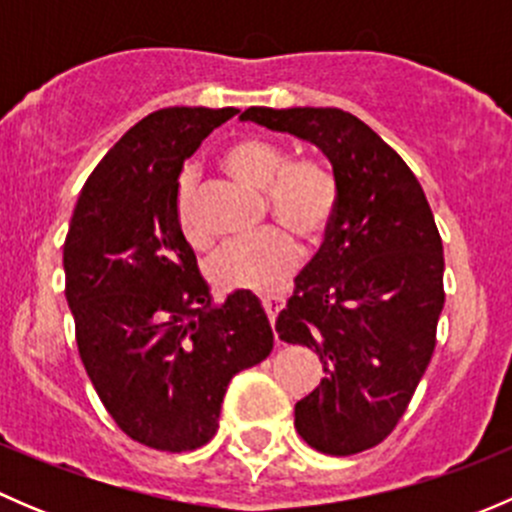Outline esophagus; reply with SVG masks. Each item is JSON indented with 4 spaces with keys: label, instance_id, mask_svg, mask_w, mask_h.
Here are the masks:
<instances>
[{
    "label": "esophagus",
    "instance_id": "obj_1",
    "mask_svg": "<svg viewBox=\"0 0 512 512\" xmlns=\"http://www.w3.org/2000/svg\"><path fill=\"white\" fill-rule=\"evenodd\" d=\"M262 307H265L270 324H275L277 314H280V309L285 307V299H282V297H272V294H267V297H262Z\"/></svg>",
    "mask_w": 512,
    "mask_h": 512
}]
</instances>
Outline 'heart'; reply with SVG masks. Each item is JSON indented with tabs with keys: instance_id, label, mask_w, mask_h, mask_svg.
Segmentation results:
<instances>
[{
	"instance_id": "heart-1",
	"label": "heart",
	"mask_w": 512,
	"mask_h": 512,
	"mask_svg": "<svg viewBox=\"0 0 512 512\" xmlns=\"http://www.w3.org/2000/svg\"><path fill=\"white\" fill-rule=\"evenodd\" d=\"M223 168L252 190H265L272 218L307 245H319L334 223L339 205L337 178L319 160H285L282 151L260 138H240L223 151ZM175 225L193 247L208 245L195 210V173L185 168L175 183ZM297 265V242L285 230H262L227 242L210 260V280L220 289L277 292Z\"/></svg>"
}]
</instances>
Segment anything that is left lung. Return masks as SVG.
<instances>
[{"label":"left lung","instance_id":"1","mask_svg":"<svg viewBox=\"0 0 512 512\" xmlns=\"http://www.w3.org/2000/svg\"><path fill=\"white\" fill-rule=\"evenodd\" d=\"M240 118L317 146L339 185L334 223L275 324L324 369L294 406V428L329 456L379 446L431 361L446 302L426 195L404 158L342 108L252 106Z\"/></svg>","mask_w":512,"mask_h":512}]
</instances>
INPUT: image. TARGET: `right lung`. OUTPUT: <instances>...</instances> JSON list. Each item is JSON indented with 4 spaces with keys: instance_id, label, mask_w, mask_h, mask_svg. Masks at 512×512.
Masks as SVG:
<instances>
[{
    "instance_id": "obj_1",
    "label": "right lung",
    "mask_w": 512,
    "mask_h": 512,
    "mask_svg": "<svg viewBox=\"0 0 512 512\" xmlns=\"http://www.w3.org/2000/svg\"><path fill=\"white\" fill-rule=\"evenodd\" d=\"M235 113H148L89 175L64 242V292L86 374L116 426L156 451L205 446L232 376L275 342L245 289L215 307L175 225L183 160Z\"/></svg>"
}]
</instances>
